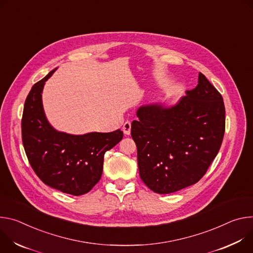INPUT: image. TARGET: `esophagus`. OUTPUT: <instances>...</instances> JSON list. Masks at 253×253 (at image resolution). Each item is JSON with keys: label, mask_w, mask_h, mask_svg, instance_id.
Returning a JSON list of instances; mask_svg holds the SVG:
<instances>
[{"label": "esophagus", "mask_w": 253, "mask_h": 253, "mask_svg": "<svg viewBox=\"0 0 253 253\" xmlns=\"http://www.w3.org/2000/svg\"><path fill=\"white\" fill-rule=\"evenodd\" d=\"M130 128H131V124L129 122H126L124 124V126H123V130H124L125 134H129L130 133Z\"/></svg>", "instance_id": "1"}]
</instances>
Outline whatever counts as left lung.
<instances>
[{
	"label": "left lung",
	"instance_id": "8db88e82",
	"mask_svg": "<svg viewBox=\"0 0 253 253\" xmlns=\"http://www.w3.org/2000/svg\"><path fill=\"white\" fill-rule=\"evenodd\" d=\"M130 134L143 182L170 194L197 183L217 156L225 130L221 94L199 73L198 85L178 102L145 104L136 110Z\"/></svg>",
	"mask_w": 253,
	"mask_h": 253
}]
</instances>
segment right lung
<instances>
[{
    "label": "right lung",
    "instance_id": "1",
    "mask_svg": "<svg viewBox=\"0 0 253 253\" xmlns=\"http://www.w3.org/2000/svg\"><path fill=\"white\" fill-rule=\"evenodd\" d=\"M56 69L35 83L26 98L22 141L31 167L44 184L79 196L89 192L100 180L104 154L122 141L124 133L117 129L71 134L55 129L46 118L42 92Z\"/></svg>",
    "mask_w": 253,
    "mask_h": 253
}]
</instances>
